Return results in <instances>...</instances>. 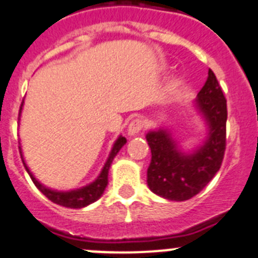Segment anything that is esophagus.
<instances>
[{
	"instance_id": "34e87169",
	"label": "esophagus",
	"mask_w": 258,
	"mask_h": 258,
	"mask_svg": "<svg viewBox=\"0 0 258 258\" xmlns=\"http://www.w3.org/2000/svg\"><path fill=\"white\" fill-rule=\"evenodd\" d=\"M142 129H143L142 120H141V118H134V120H132L131 121L129 126H127V134H129L131 137H134L140 133Z\"/></svg>"
}]
</instances>
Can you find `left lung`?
<instances>
[{
	"label": "left lung",
	"mask_w": 258,
	"mask_h": 258,
	"mask_svg": "<svg viewBox=\"0 0 258 258\" xmlns=\"http://www.w3.org/2000/svg\"><path fill=\"white\" fill-rule=\"evenodd\" d=\"M194 106L208 129L206 141L197 150L182 151L165 127L146 134L152 155L147 184L152 192L173 202L191 199L206 187L220 170L226 149V99L212 70Z\"/></svg>",
	"instance_id": "1"
}]
</instances>
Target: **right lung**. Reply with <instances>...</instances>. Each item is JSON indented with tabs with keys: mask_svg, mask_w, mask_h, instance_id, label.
Wrapping results in <instances>:
<instances>
[{
	"mask_svg": "<svg viewBox=\"0 0 258 258\" xmlns=\"http://www.w3.org/2000/svg\"><path fill=\"white\" fill-rule=\"evenodd\" d=\"M20 112H22V107H20ZM125 143H126V138L122 136H118V138L115 141V143H113L112 150H111V152H109L108 159H107L106 164H104L103 169H102V172L99 173L97 179L93 181L92 183L84 186V187L76 188V190H71V191L51 190V188L44 186L41 182H38L37 179H36L35 175L32 174V172L29 170L28 166H27L26 161H24V157H23V154H22V147H19V149H20V156H22L23 164H24V168H26V170L28 172L29 177L32 178L33 183L36 184V187H37L41 192L44 194L47 199L51 200V202L55 203V204H58V206L67 207V208L79 209V208H84V207L97 202V200L102 197V194L104 192V190H106L107 187V183H108L109 166H111L115 156L117 155V152L121 150V147L125 145Z\"/></svg>",
	"mask_w": 258,
	"mask_h": 258,
	"instance_id": "right-lung-1",
	"label": "right lung"
}]
</instances>
